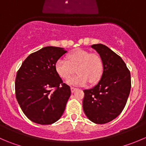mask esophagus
I'll return each instance as SVG.
<instances>
[{
    "label": "esophagus",
    "mask_w": 146,
    "mask_h": 146,
    "mask_svg": "<svg viewBox=\"0 0 146 146\" xmlns=\"http://www.w3.org/2000/svg\"><path fill=\"white\" fill-rule=\"evenodd\" d=\"M76 90H77V88H74V87L70 88V90H71V93H74V92L76 91Z\"/></svg>",
    "instance_id": "34e87169"
}]
</instances>
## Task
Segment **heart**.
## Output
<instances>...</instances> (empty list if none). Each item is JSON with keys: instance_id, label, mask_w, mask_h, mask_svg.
<instances>
[{"instance_id": "1", "label": "heart", "mask_w": 146, "mask_h": 146, "mask_svg": "<svg viewBox=\"0 0 146 146\" xmlns=\"http://www.w3.org/2000/svg\"><path fill=\"white\" fill-rule=\"evenodd\" d=\"M66 60L59 59L55 64V70L59 77L68 80L74 73L78 74L67 81L70 86H84L88 82L97 83L103 75L104 66L101 58L83 49H77L68 54Z\"/></svg>"}]
</instances>
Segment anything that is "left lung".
Masks as SVG:
<instances>
[{
	"instance_id": "left-lung-1",
	"label": "left lung",
	"mask_w": 146,
	"mask_h": 146,
	"mask_svg": "<svg viewBox=\"0 0 146 146\" xmlns=\"http://www.w3.org/2000/svg\"><path fill=\"white\" fill-rule=\"evenodd\" d=\"M103 62L104 70L98 83L86 89L83 108L87 118L97 124L115 119L123 110L131 90V73L123 59L103 44H94Z\"/></svg>"
}]
</instances>
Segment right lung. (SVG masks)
Returning a JSON list of instances; mask_svg holds the SVG:
<instances>
[{"label":"right lung","mask_w":146,"mask_h":146,"mask_svg":"<svg viewBox=\"0 0 146 146\" xmlns=\"http://www.w3.org/2000/svg\"><path fill=\"white\" fill-rule=\"evenodd\" d=\"M66 53L63 48L46 46L29 55L17 72V101L32 122L54 123L64 112L70 88L56 73L55 64Z\"/></svg>","instance_id":"1"}]
</instances>
